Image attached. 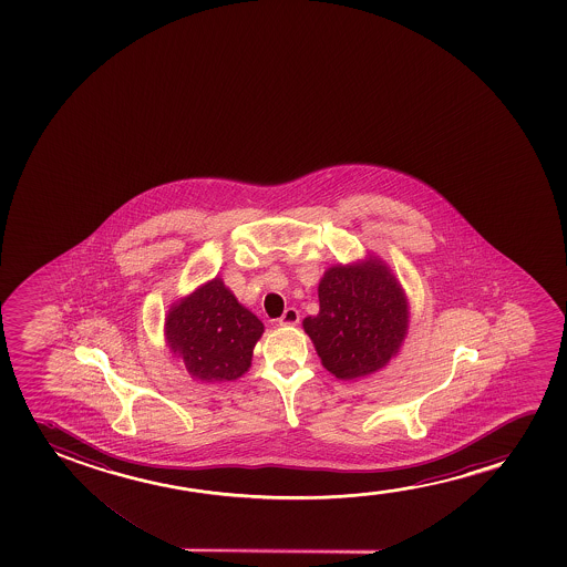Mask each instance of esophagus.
Returning <instances> with one entry per match:
<instances>
[{"instance_id":"1","label":"esophagus","mask_w":567,"mask_h":567,"mask_svg":"<svg viewBox=\"0 0 567 567\" xmlns=\"http://www.w3.org/2000/svg\"><path fill=\"white\" fill-rule=\"evenodd\" d=\"M298 321H300V311L296 310V308H288V310H285V313H282V318L279 319V326H296Z\"/></svg>"}]
</instances>
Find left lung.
Wrapping results in <instances>:
<instances>
[{
    "label": "left lung",
    "mask_w": 567,
    "mask_h": 567,
    "mask_svg": "<svg viewBox=\"0 0 567 567\" xmlns=\"http://www.w3.org/2000/svg\"><path fill=\"white\" fill-rule=\"evenodd\" d=\"M319 313L302 321L321 364L339 380L375 373L409 333V300L383 259L329 267L319 280Z\"/></svg>",
    "instance_id": "8db88e82"
}]
</instances>
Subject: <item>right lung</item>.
Instances as JSON below:
<instances>
[{
  "instance_id": "right-lung-1",
  "label": "right lung",
  "mask_w": 567,
  "mask_h": 567,
  "mask_svg": "<svg viewBox=\"0 0 567 567\" xmlns=\"http://www.w3.org/2000/svg\"><path fill=\"white\" fill-rule=\"evenodd\" d=\"M265 327L220 277L172 303L164 339L195 381H234L248 372Z\"/></svg>"
}]
</instances>
